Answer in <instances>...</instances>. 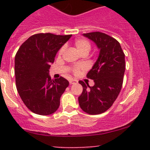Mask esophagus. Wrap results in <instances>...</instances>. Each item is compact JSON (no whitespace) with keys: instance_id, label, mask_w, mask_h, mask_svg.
Here are the masks:
<instances>
[{"instance_id":"obj_1","label":"esophagus","mask_w":150,"mask_h":150,"mask_svg":"<svg viewBox=\"0 0 150 150\" xmlns=\"http://www.w3.org/2000/svg\"><path fill=\"white\" fill-rule=\"evenodd\" d=\"M69 83L70 84H76L78 83V81L75 79H70L69 80Z\"/></svg>"}]
</instances>
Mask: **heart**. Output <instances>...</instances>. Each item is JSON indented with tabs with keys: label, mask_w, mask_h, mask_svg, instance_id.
Returning a JSON list of instances; mask_svg holds the SVG:
<instances>
[{
	"label": "heart",
	"mask_w": 150,
	"mask_h": 150,
	"mask_svg": "<svg viewBox=\"0 0 150 150\" xmlns=\"http://www.w3.org/2000/svg\"><path fill=\"white\" fill-rule=\"evenodd\" d=\"M75 47L77 48V49L78 50L81 54L82 53L86 52V53H88L91 50V44L86 39H83V38H79V39H77L75 41ZM65 51V46H62L61 48H60L59 51V55H62L63 53ZM83 66L82 65H77L73 67V71L75 73H78V72L80 71V69H83Z\"/></svg>",
	"instance_id": "1"
}]
</instances>
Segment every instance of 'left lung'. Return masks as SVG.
<instances>
[{"instance_id": "1", "label": "left lung", "mask_w": 150, "mask_h": 150, "mask_svg": "<svg viewBox=\"0 0 150 150\" xmlns=\"http://www.w3.org/2000/svg\"><path fill=\"white\" fill-rule=\"evenodd\" d=\"M99 50L97 60L88 72L94 86L83 81V92L78 97L81 108L90 115H99L110 108L120 93L125 69V54L117 40L100 32L83 34Z\"/></svg>"}]
</instances>
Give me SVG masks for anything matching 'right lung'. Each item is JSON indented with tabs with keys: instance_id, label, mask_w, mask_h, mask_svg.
<instances>
[{
	"instance_id": "right-lung-1",
	"label": "right lung",
	"mask_w": 150,
	"mask_h": 150,
	"mask_svg": "<svg viewBox=\"0 0 150 150\" xmlns=\"http://www.w3.org/2000/svg\"><path fill=\"white\" fill-rule=\"evenodd\" d=\"M71 36L33 35L22 43L15 56L16 89L24 104L35 114L48 115L59 107L60 97L69 82L63 77L51 80L49 68L57 53Z\"/></svg>"
}]
</instances>
